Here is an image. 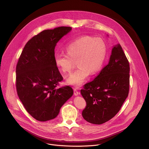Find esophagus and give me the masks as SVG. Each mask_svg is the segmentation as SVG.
<instances>
[{"label": "esophagus", "mask_w": 149, "mask_h": 149, "mask_svg": "<svg viewBox=\"0 0 149 149\" xmlns=\"http://www.w3.org/2000/svg\"><path fill=\"white\" fill-rule=\"evenodd\" d=\"M74 95L75 96H78L79 94V93L77 90V89H74Z\"/></svg>", "instance_id": "obj_1"}]
</instances>
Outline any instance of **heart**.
<instances>
[{
  "instance_id": "b5f03b06",
  "label": "heart",
  "mask_w": 149,
  "mask_h": 149,
  "mask_svg": "<svg viewBox=\"0 0 149 149\" xmlns=\"http://www.w3.org/2000/svg\"><path fill=\"white\" fill-rule=\"evenodd\" d=\"M67 55L56 53L54 59L55 65L63 74L70 72L75 62L78 68L66 79V83L79 88L86 81L90 73L94 74L102 68L107 54V46L101 38L82 36L71 40L65 47Z\"/></svg>"
}]
</instances>
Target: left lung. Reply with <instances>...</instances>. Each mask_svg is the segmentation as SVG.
<instances>
[{
    "label": "left lung",
    "instance_id": "left-lung-1",
    "mask_svg": "<svg viewBox=\"0 0 149 149\" xmlns=\"http://www.w3.org/2000/svg\"><path fill=\"white\" fill-rule=\"evenodd\" d=\"M129 63L121 45H114L108 65L81 90L87 102L82 113L84 120L101 124L116 115L129 94Z\"/></svg>",
    "mask_w": 149,
    "mask_h": 149
}]
</instances>
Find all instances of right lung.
<instances>
[{"label": "right lung", "mask_w": 149, "mask_h": 149, "mask_svg": "<svg viewBox=\"0 0 149 149\" xmlns=\"http://www.w3.org/2000/svg\"><path fill=\"white\" fill-rule=\"evenodd\" d=\"M71 29L61 26L40 32L27 42L19 58L17 93L26 110L38 121L56 117L62 106L73 95L70 86L56 88L63 78L54 59L58 42Z\"/></svg>", "instance_id": "1"}]
</instances>
